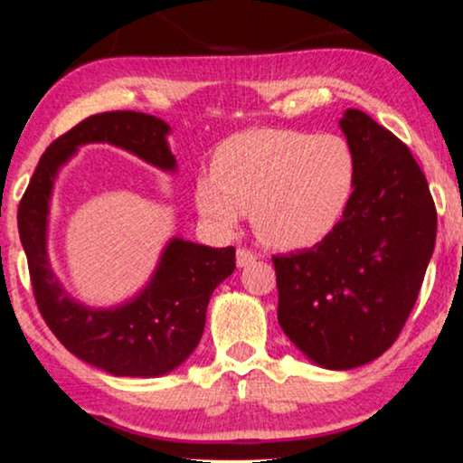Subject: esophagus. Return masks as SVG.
Here are the masks:
<instances>
[{
    "label": "esophagus",
    "instance_id": "esophagus-1",
    "mask_svg": "<svg viewBox=\"0 0 463 463\" xmlns=\"http://www.w3.org/2000/svg\"><path fill=\"white\" fill-rule=\"evenodd\" d=\"M255 260H258V255H255L253 250H249V249H238L236 250V264H238V268H244V266L253 264Z\"/></svg>",
    "mask_w": 463,
    "mask_h": 463
}]
</instances>
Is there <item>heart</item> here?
<instances>
[{
    "label": "heart",
    "instance_id": "obj_1",
    "mask_svg": "<svg viewBox=\"0 0 463 463\" xmlns=\"http://www.w3.org/2000/svg\"><path fill=\"white\" fill-rule=\"evenodd\" d=\"M354 188L352 150L336 135L255 128L216 150L213 175L195 186L199 214L230 232L250 214L268 247L307 249L326 238Z\"/></svg>",
    "mask_w": 463,
    "mask_h": 463
}]
</instances>
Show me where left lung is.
Returning <instances> with one entry per match:
<instances>
[{
	"instance_id": "left-lung-1",
	"label": "left lung",
	"mask_w": 463,
	"mask_h": 463,
	"mask_svg": "<svg viewBox=\"0 0 463 463\" xmlns=\"http://www.w3.org/2000/svg\"><path fill=\"white\" fill-rule=\"evenodd\" d=\"M354 156L344 216L313 249L275 261L279 324L317 367L382 356L402 333L436 247V205L412 152L361 109L339 119Z\"/></svg>"
}]
</instances>
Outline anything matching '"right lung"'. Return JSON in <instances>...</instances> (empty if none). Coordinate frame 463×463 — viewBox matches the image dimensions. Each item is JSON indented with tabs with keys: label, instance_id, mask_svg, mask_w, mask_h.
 Segmentation results:
<instances>
[{
	"label": "right lung",
	"instance_id": "1",
	"mask_svg": "<svg viewBox=\"0 0 463 463\" xmlns=\"http://www.w3.org/2000/svg\"><path fill=\"white\" fill-rule=\"evenodd\" d=\"M171 127L137 111L99 113L55 139L40 158L19 205V236L25 249L38 309L68 352L119 378H158L191 356L205 326L210 296L236 270V249H213L169 238L150 281L133 298L90 307L72 298L49 260V214L57 174L79 147L109 144L152 167L178 171L169 150Z\"/></svg>",
	"mask_w": 463,
	"mask_h": 463
}]
</instances>
